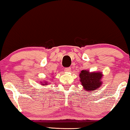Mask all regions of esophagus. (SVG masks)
I'll use <instances>...</instances> for the list:
<instances>
[{
	"label": "esophagus",
	"mask_w": 130,
	"mask_h": 130,
	"mask_svg": "<svg viewBox=\"0 0 130 130\" xmlns=\"http://www.w3.org/2000/svg\"><path fill=\"white\" fill-rule=\"evenodd\" d=\"M64 70L65 72H70V71H71V68H65Z\"/></svg>",
	"instance_id": "esophagus-1"
}]
</instances>
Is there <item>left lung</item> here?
Returning a JSON list of instances; mask_svg holds the SVG:
<instances>
[{
	"instance_id": "1",
	"label": "left lung",
	"mask_w": 130,
	"mask_h": 130,
	"mask_svg": "<svg viewBox=\"0 0 130 130\" xmlns=\"http://www.w3.org/2000/svg\"><path fill=\"white\" fill-rule=\"evenodd\" d=\"M102 74L100 72H89L87 70L81 71L79 74V81L86 91H93L98 89L102 84Z\"/></svg>"
}]
</instances>
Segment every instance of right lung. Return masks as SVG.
Instances as JSON below:
<instances>
[{"mask_svg":"<svg viewBox=\"0 0 130 130\" xmlns=\"http://www.w3.org/2000/svg\"><path fill=\"white\" fill-rule=\"evenodd\" d=\"M47 84H48L47 82L45 81V83L44 84H42V85H47Z\"/></svg>","mask_w":130,"mask_h":130,"instance_id":"right-lung-1","label":"right lung"}]
</instances>
